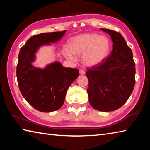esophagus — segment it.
Instances as JSON below:
<instances>
[{
	"mask_svg": "<svg viewBox=\"0 0 150 150\" xmlns=\"http://www.w3.org/2000/svg\"><path fill=\"white\" fill-rule=\"evenodd\" d=\"M79 73L81 75H85V71L84 69H80Z\"/></svg>",
	"mask_w": 150,
	"mask_h": 150,
	"instance_id": "1",
	"label": "esophagus"
}]
</instances>
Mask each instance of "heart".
I'll list each match as a JSON object with an SVG mask.
<instances>
[{
    "instance_id": "obj_1",
    "label": "heart",
    "mask_w": 150,
    "mask_h": 150,
    "mask_svg": "<svg viewBox=\"0 0 150 150\" xmlns=\"http://www.w3.org/2000/svg\"><path fill=\"white\" fill-rule=\"evenodd\" d=\"M111 45L107 37L93 33L82 34L71 40L70 48L65 47L63 52L70 60L75 61V55H82L85 64L94 67L105 62L110 53Z\"/></svg>"
}]
</instances>
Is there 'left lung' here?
Here are the masks:
<instances>
[{
    "instance_id": "left-lung-1",
    "label": "left lung",
    "mask_w": 150,
    "mask_h": 150,
    "mask_svg": "<svg viewBox=\"0 0 150 150\" xmlns=\"http://www.w3.org/2000/svg\"><path fill=\"white\" fill-rule=\"evenodd\" d=\"M111 36L113 49L101 64L87 69V93L90 105L96 110L114 111L130 97L135 85V63L132 52L120 33L101 29Z\"/></svg>"
}]
</instances>
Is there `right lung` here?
Masks as SVG:
<instances>
[{
  "label": "right lung",
  "mask_w": 150,
  "mask_h": 150,
  "mask_svg": "<svg viewBox=\"0 0 150 150\" xmlns=\"http://www.w3.org/2000/svg\"><path fill=\"white\" fill-rule=\"evenodd\" d=\"M65 32L33 35L19 52L16 77L20 93L30 105L43 112L62 107L68 88L79 75L77 69L65 67L57 62L43 69L32 65L35 52L41 45L57 42Z\"/></svg>",
  "instance_id": "right-lung-1"
}]
</instances>
